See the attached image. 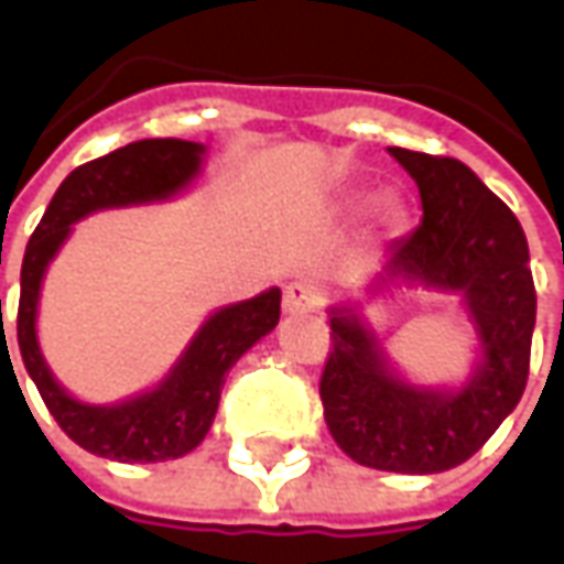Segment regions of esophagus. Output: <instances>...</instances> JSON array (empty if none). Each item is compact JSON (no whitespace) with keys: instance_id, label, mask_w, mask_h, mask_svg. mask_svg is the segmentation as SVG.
<instances>
[{"instance_id":"esophagus-1","label":"esophagus","mask_w":564,"mask_h":564,"mask_svg":"<svg viewBox=\"0 0 564 564\" xmlns=\"http://www.w3.org/2000/svg\"><path fill=\"white\" fill-rule=\"evenodd\" d=\"M314 308H317V290H314V283L308 281L286 283V290H283V312L296 314V312H314Z\"/></svg>"}]
</instances>
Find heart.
<instances>
[{
	"instance_id": "b5f03b06",
	"label": "heart",
	"mask_w": 564,
	"mask_h": 564,
	"mask_svg": "<svg viewBox=\"0 0 564 564\" xmlns=\"http://www.w3.org/2000/svg\"><path fill=\"white\" fill-rule=\"evenodd\" d=\"M343 213L348 218H361V216H377V225L386 234L401 231V225H404V209H401V203L394 200V197H377V194H370V191H361V194H355V197H348L346 206H343Z\"/></svg>"
}]
</instances>
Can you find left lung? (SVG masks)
Segmentation results:
<instances>
[{"label":"left lung","instance_id":"obj_1","mask_svg":"<svg viewBox=\"0 0 564 564\" xmlns=\"http://www.w3.org/2000/svg\"><path fill=\"white\" fill-rule=\"evenodd\" d=\"M423 200V221L394 240L361 283V299L327 308L333 351L321 377L333 442L370 469H454L516 411L528 379L538 296L519 218L466 163L389 148ZM394 289L460 299L476 330V361L459 383H416L397 367L362 314Z\"/></svg>","mask_w":564,"mask_h":564}]
</instances>
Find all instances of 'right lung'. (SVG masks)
<instances>
[{"label":"right lung","mask_w":564,"mask_h":564,"mask_svg":"<svg viewBox=\"0 0 564 564\" xmlns=\"http://www.w3.org/2000/svg\"><path fill=\"white\" fill-rule=\"evenodd\" d=\"M206 144L182 138H144L73 170L36 225L21 265L18 346L57 426L95 457L163 463L191 454L213 429L221 386L262 336L281 321V290L221 305L191 336L170 373L144 392L113 404H89L70 394L45 361L36 333L45 271L73 234V225L101 209L166 203L203 175Z\"/></svg>","instance_id":"1"}]
</instances>
